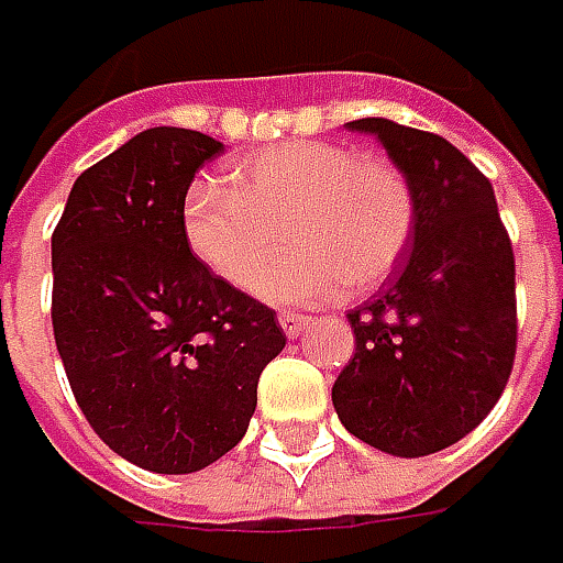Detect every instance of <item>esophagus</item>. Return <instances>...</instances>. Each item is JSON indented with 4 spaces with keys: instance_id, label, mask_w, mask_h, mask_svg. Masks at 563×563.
Instances as JSON below:
<instances>
[{
    "instance_id": "obj_1",
    "label": "esophagus",
    "mask_w": 563,
    "mask_h": 563,
    "mask_svg": "<svg viewBox=\"0 0 563 563\" xmlns=\"http://www.w3.org/2000/svg\"><path fill=\"white\" fill-rule=\"evenodd\" d=\"M278 325H282V332L288 338L303 335V329L310 325V316L303 313H282L278 316Z\"/></svg>"
}]
</instances>
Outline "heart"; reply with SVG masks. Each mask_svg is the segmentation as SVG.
Returning <instances> with one entry per match:
<instances>
[{
	"instance_id": "obj_1",
	"label": "heart",
	"mask_w": 563,
	"mask_h": 563,
	"mask_svg": "<svg viewBox=\"0 0 563 563\" xmlns=\"http://www.w3.org/2000/svg\"><path fill=\"white\" fill-rule=\"evenodd\" d=\"M234 185L197 178L181 228L190 253L231 288L250 291L286 228L295 253L261 279L269 303H310L344 285L369 291L413 234V190L398 165L325 141H291L234 165Z\"/></svg>"
}]
</instances>
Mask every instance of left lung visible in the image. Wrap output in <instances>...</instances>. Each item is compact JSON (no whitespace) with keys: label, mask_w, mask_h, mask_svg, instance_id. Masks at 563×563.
<instances>
[{"label":"left lung","mask_w":563,"mask_h":563,"mask_svg":"<svg viewBox=\"0 0 563 563\" xmlns=\"http://www.w3.org/2000/svg\"><path fill=\"white\" fill-rule=\"evenodd\" d=\"M413 190L404 269L347 313L357 351L332 404L360 442L426 457L461 442L508 385L517 351L514 250L488 178L457 146L388 119H357Z\"/></svg>","instance_id":"8db88e82"}]
</instances>
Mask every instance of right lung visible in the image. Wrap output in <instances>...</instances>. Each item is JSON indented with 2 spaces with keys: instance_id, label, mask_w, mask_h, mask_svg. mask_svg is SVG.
Masks as SVG:
<instances>
[{
  "instance_id": "add662e5",
  "label": "right lung",
  "mask_w": 563,
  "mask_h": 563,
  "mask_svg": "<svg viewBox=\"0 0 563 563\" xmlns=\"http://www.w3.org/2000/svg\"><path fill=\"white\" fill-rule=\"evenodd\" d=\"M219 153L200 131L146 128L77 178L53 234V332L77 407L153 473H197L241 442L288 341L187 247V187Z\"/></svg>"
}]
</instances>
